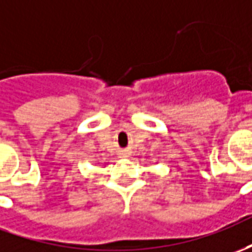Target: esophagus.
Here are the masks:
<instances>
[{
	"label": "esophagus",
	"mask_w": 252,
	"mask_h": 252,
	"mask_svg": "<svg viewBox=\"0 0 252 252\" xmlns=\"http://www.w3.org/2000/svg\"><path fill=\"white\" fill-rule=\"evenodd\" d=\"M126 155H128V153H124V156H126Z\"/></svg>",
	"instance_id": "obj_1"
}]
</instances>
